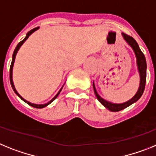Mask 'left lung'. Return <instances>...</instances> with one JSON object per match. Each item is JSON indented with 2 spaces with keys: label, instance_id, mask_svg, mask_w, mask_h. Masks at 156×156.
Listing matches in <instances>:
<instances>
[{
  "label": "left lung",
  "instance_id": "8db88e82",
  "mask_svg": "<svg viewBox=\"0 0 156 156\" xmlns=\"http://www.w3.org/2000/svg\"><path fill=\"white\" fill-rule=\"evenodd\" d=\"M122 35L124 40L126 41V42L130 46L131 48H132V49L133 50V52H134L135 56H136L137 70L138 73H139V75H140V85H139V88H138L137 92L136 93V94H135L130 100L127 101L126 102L122 103V104H114V103L109 102V101L103 99L102 97L98 94V93H97V89H96V86H95L94 82H93V90H94L95 95H96L97 100H98L103 106L105 107L108 110L113 112H119V111L123 110V109L126 108L127 107L130 106L131 104H133V103L136 102V101L140 98L142 94H143L146 83V70H147V63H146L145 56H144V55L143 54V52H141V50H140V47L138 45L137 42H136L134 39L132 37H130V36H129V35L126 34L124 33H122Z\"/></svg>",
  "mask_w": 156,
  "mask_h": 156
}]
</instances>
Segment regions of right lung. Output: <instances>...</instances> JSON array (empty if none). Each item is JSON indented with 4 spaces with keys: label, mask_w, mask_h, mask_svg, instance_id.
Here are the masks:
<instances>
[{
    "label": "right lung",
    "mask_w": 156,
    "mask_h": 156,
    "mask_svg": "<svg viewBox=\"0 0 156 156\" xmlns=\"http://www.w3.org/2000/svg\"><path fill=\"white\" fill-rule=\"evenodd\" d=\"M38 29H39V27H38L34 28L33 30H30L29 32H28V33L27 34V35H26L25 38H24L23 40V41H20V42L18 44H17V46H16V48H15L14 52H13V55H12V63H11V67H10V83H11V86H12V89H13V90H14L15 93H16V94L17 95V96H18L19 97H20V99H21V100H23V101L24 102H26V103H27V104H29L30 106L34 107V108H44V107L48 106V104H51V103L52 102V101H55V99H56V97H57L58 96H59V93H60V92H61L62 89H63V86H64V84H65V83L63 84V86H62L61 89H59V92H58V93H56V95H55V97H54L53 98H52V100H51V101H48V103H46V104H34V103H30V102H29V101H27V100H25V99H24L23 97H22L21 96H20V93H19L18 92H17V90H16V88H15L14 83H13V80H12V70H13V66H14V63H15V59H16V54H17V52H18V51H19V50H20V47H21V46L23 45V43L25 42L27 40L28 37H29L30 36V35L32 34H33L34 32V31L37 30H38Z\"/></svg>",
    "instance_id": "obj_1"
}]
</instances>
